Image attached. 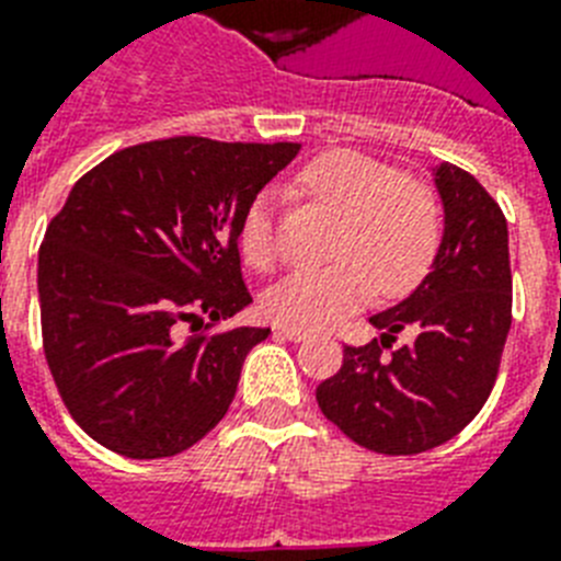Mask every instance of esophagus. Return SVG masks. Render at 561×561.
Wrapping results in <instances>:
<instances>
[{"instance_id":"34e87169","label":"esophagus","mask_w":561,"mask_h":561,"mask_svg":"<svg viewBox=\"0 0 561 561\" xmlns=\"http://www.w3.org/2000/svg\"><path fill=\"white\" fill-rule=\"evenodd\" d=\"M276 334L290 340V343H302V340H311V331H302V328H288V325H276L273 328Z\"/></svg>"}]
</instances>
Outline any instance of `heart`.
<instances>
[{
	"label": "heart",
	"mask_w": 561,
	"mask_h": 561,
	"mask_svg": "<svg viewBox=\"0 0 561 561\" xmlns=\"http://www.w3.org/2000/svg\"><path fill=\"white\" fill-rule=\"evenodd\" d=\"M296 186L336 216L328 248L334 262L290 273L267 290L262 308L276 325L331 328L359 311L375 288L383 299H400L430 276L444 241V213L426 181L400 175L394 163L375 154L331 149L305 163ZM239 241L253 271L276 267L279 239L271 195H259L244 209Z\"/></svg>",
	"instance_id": "b5f03b06"
}]
</instances>
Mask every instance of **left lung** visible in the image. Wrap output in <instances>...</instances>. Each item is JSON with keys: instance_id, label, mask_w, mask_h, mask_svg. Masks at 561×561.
Listing matches in <instances>:
<instances>
[{"instance_id": "8db88e82", "label": "left lung", "mask_w": 561, "mask_h": 561, "mask_svg": "<svg viewBox=\"0 0 561 561\" xmlns=\"http://www.w3.org/2000/svg\"><path fill=\"white\" fill-rule=\"evenodd\" d=\"M435 184L446 218L430 276L375 313L383 336L345 345L340 371L317 386L328 421L380 455H417L455 438L490 398L513 322L502 207L455 163H440ZM400 330L413 343L391 350Z\"/></svg>"}]
</instances>
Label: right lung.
<instances>
[{
  "mask_svg": "<svg viewBox=\"0 0 561 561\" xmlns=\"http://www.w3.org/2000/svg\"><path fill=\"white\" fill-rule=\"evenodd\" d=\"M296 152L178 135L108 154L68 193L39 248L43 348L68 414L100 446L172 458L225 417L244 357L271 334L216 331L253 302L241 218Z\"/></svg>",
  "mask_w": 561,
  "mask_h": 561,
  "instance_id": "add662e5",
  "label": "right lung"
}]
</instances>
